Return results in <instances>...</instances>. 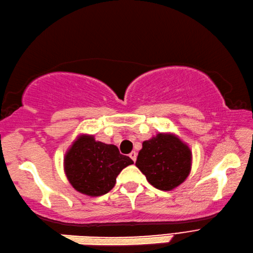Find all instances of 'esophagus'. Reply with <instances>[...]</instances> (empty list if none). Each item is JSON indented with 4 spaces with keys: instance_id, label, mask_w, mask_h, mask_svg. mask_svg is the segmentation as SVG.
Listing matches in <instances>:
<instances>
[{
    "instance_id": "obj_1",
    "label": "esophagus",
    "mask_w": 253,
    "mask_h": 253,
    "mask_svg": "<svg viewBox=\"0 0 253 253\" xmlns=\"http://www.w3.org/2000/svg\"><path fill=\"white\" fill-rule=\"evenodd\" d=\"M129 157H130L132 159L133 163H134V161L137 160V153H135L134 151H132L130 154H129Z\"/></svg>"
}]
</instances>
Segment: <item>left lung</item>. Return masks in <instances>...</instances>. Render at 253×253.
<instances>
[{"instance_id": "obj_1", "label": "left lung", "mask_w": 253, "mask_h": 253, "mask_svg": "<svg viewBox=\"0 0 253 253\" xmlns=\"http://www.w3.org/2000/svg\"><path fill=\"white\" fill-rule=\"evenodd\" d=\"M135 166L155 188L169 191L189 175L191 151L176 135L158 133L142 143Z\"/></svg>"}]
</instances>
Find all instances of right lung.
I'll return each instance as SVG.
<instances>
[{
  "label": "right lung",
  "instance_id": "right-lung-1",
  "mask_svg": "<svg viewBox=\"0 0 253 253\" xmlns=\"http://www.w3.org/2000/svg\"><path fill=\"white\" fill-rule=\"evenodd\" d=\"M133 161L112 144L95 141L81 134L65 155L64 170L74 188L89 197H99L111 190L121 171Z\"/></svg>",
  "mask_w": 253,
  "mask_h": 253
}]
</instances>
